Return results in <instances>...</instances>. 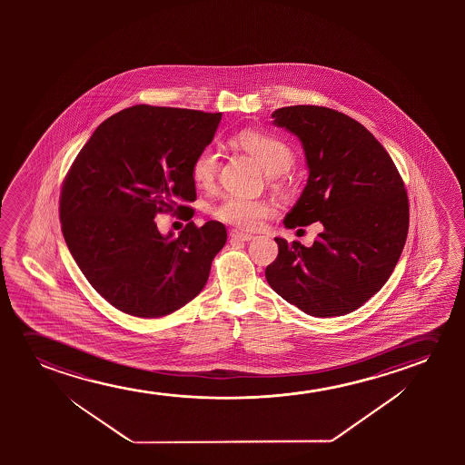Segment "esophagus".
Returning <instances> with one entry per match:
<instances>
[{
	"instance_id": "esophagus-1",
	"label": "esophagus",
	"mask_w": 465,
	"mask_h": 465,
	"mask_svg": "<svg viewBox=\"0 0 465 465\" xmlns=\"http://www.w3.org/2000/svg\"><path fill=\"white\" fill-rule=\"evenodd\" d=\"M230 236H232V240H235V242H251V240H254V235L244 233V232H238V230H232Z\"/></svg>"
}]
</instances>
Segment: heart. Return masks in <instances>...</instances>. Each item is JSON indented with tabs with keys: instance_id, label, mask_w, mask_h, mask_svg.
<instances>
[{
	"instance_id": "obj_1",
	"label": "heart",
	"mask_w": 465,
	"mask_h": 465,
	"mask_svg": "<svg viewBox=\"0 0 465 465\" xmlns=\"http://www.w3.org/2000/svg\"><path fill=\"white\" fill-rule=\"evenodd\" d=\"M242 149L252 153L261 162L270 176L281 174L292 165L293 153L278 136L262 132H242L238 136ZM219 172V153L213 146H206L192 160V178L200 187H210ZM274 206L265 200L227 195L213 208V214L223 223L240 229L255 230L263 225L268 217L274 216Z\"/></svg>"
}]
</instances>
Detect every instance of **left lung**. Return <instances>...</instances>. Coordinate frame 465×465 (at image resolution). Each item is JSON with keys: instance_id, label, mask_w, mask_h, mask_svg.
<instances>
[{"instance_id": "left-lung-1", "label": "left lung", "mask_w": 465, "mask_h": 465, "mask_svg": "<svg viewBox=\"0 0 465 465\" xmlns=\"http://www.w3.org/2000/svg\"><path fill=\"white\" fill-rule=\"evenodd\" d=\"M272 117L302 141L310 170L284 225L319 223L322 232L310 248L274 238L280 251L265 278L310 316H343L373 297L401 259L410 223L405 185L381 143L350 115L299 104Z\"/></svg>"}]
</instances>
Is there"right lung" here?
Segmentation results:
<instances>
[{"instance_id": "add662e5", "label": "right lung", "mask_w": 465, "mask_h": 465, "mask_svg": "<svg viewBox=\"0 0 465 465\" xmlns=\"http://www.w3.org/2000/svg\"><path fill=\"white\" fill-rule=\"evenodd\" d=\"M221 113L136 104L98 125L60 193L73 259L96 292L136 318H162L202 292L227 242L223 223H189L162 235L153 217L193 210L192 160L208 146Z\"/></svg>"}]
</instances>
